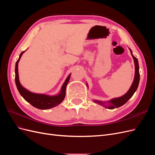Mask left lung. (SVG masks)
<instances>
[{"instance_id": "obj_1", "label": "left lung", "mask_w": 155, "mask_h": 155, "mask_svg": "<svg viewBox=\"0 0 155 155\" xmlns=\"http://www.w3.org/2000/svg\"><path fill=\"white\" fill-rule=\"evenodd\" d=\"M129 50L130 51V54L132 55V57L134 59V66H135V74H134V81L131 85L129 90L127 91L126 94L122 96L119 97H116L113 98V99H111L110 100L108 101H101L99 100H93V101L96 104H99L103 107H104L107 109H114L115 108H118L121 106L124 105L125 103L127 102V101L130 99V98L132 97L134 94V93L137 90V88L139 85V81H140V73H139V64L137 58H135L134 56L133 55L132 50L129 48ZM87 86L88 87V84L87 83Z\"/></svg>"}]
</instances>
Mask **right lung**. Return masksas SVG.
<instances>
[{
  "label": "right lung",
  "mask_w": 155,
  "mask_h": 155,
  "mask_svg": "<svg viewBox=\"0 0 155 155\" xmlns=\"http://www.w3.org/2000/svg\"><path fill=\"white\" fill-rule=\"evenodd\" d=\"M25 51H22L21 53L19 58H18L16 62L15 69V84L18 92L21 94V95L27 102H28L32 106H34V107L39 109L46 110L59 105L64 100L65 95H66V87L69 81L71 74L67 78L66 80H65V81L63 84L60 92L57 95L49 96L45 94H36L31 92L21 85V84L19 81V78H18V62H19L22 55Z\"/></svg>",
  "instance_id": "obj_1"
}]
</instances>
